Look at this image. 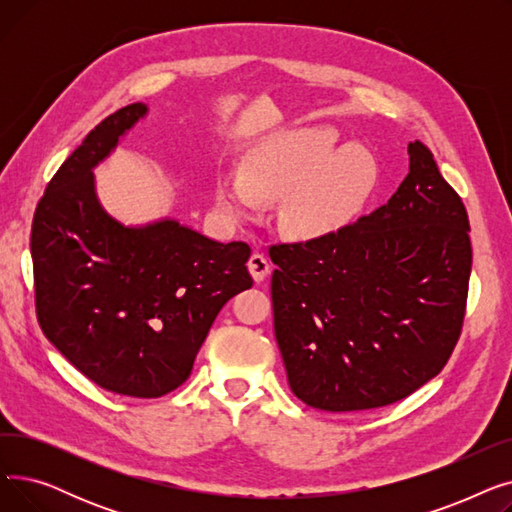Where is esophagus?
<instances>
[{
	"mask_svg": "<svg viewBox=\"0 0 512 512\" xmlns=\"http://www.w3.org/2000/svg\"><path fill=\"white\" fill-rule=\"evenodd\" d=\"M247 265H249V272L255 282H261L267 274H270V261H267V257L261 253H253L249 257Z\"/></svg>",
	"mask_w": 512,
	"mask_h": 512,
	"instance_id": "esophagus-1",
	"label": "esophagus"
}]
</instances>
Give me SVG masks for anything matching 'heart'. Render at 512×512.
Wrapping results in <instances>:
<instances>
[{
    "mask_svg": "<svg viewBox=\"0 0 512 512\" xmlns=\"http://www.w3.org/2000/svg\"><path fill=\"white\" fill-rule=\"evenodd\" d=\"M373 188L371 157L344 151L334 128L313 126L280 134L249 161L247 174H222L215 207L226 220L245 222L261 211V199L282 201L284 232L311 240L344 228Z\"/></svg>",
    "mask_w": 512,
    "mask_h": 512,
    "instance_id": "obj_1",
    "label": "heart"
}]
</instances>
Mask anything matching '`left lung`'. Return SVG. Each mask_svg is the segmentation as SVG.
Here are the masks:
<instances>
[{
    "label": "left lung",
    "instance_id": "obj_1",
    "mask_svg": "<svg viewBox=\"0 0 512 512\" xmlns=\"http://www.w3.org/2000/svg\"><path fill=\"white\" fill-rule=\"evenodd\" d=\"M270 257L274 332L305 405H392L452 355L471 276L469 220L423 143H409V174L386 205Z\"/></svg>",
    "mask_w": 512,
    "mask_h": 512
}]
</instances>
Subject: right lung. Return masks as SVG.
Returning a JSON list of instances; mask_svg holds the SVG:
<instances>
[{
  "label": "right lung",
  "mask_w": 512,
  "mask_h": 512,
  "mask_svg": "<svg viewBox=\"0 0 512 512\" xmlns=\"http://www.w3.org/2000/svg\"><path fill=\"white\" fill-rule=\"evenodd\" d=\"M147 114L132 103L87 134L47 184L31 234L43 334L97 386L134 398L186 382L213 319L253 286L245 242L174 218L126 226L101 205L93 170Z\"/></svg>",
  "instance_id": "right-lung-1"
}]
</instances>
